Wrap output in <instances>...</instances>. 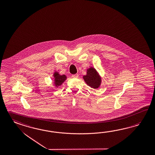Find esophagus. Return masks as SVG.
I'll return each instance as SVG.
<instances>
[{
	"label": "esophagus",
	"instance_id": "esophagus-1",
	"mask_svg": "<svg viewBox=\"0 0 155 155\" xmlns=\"http://www.w3.org/2000/svg\"><path fill=\"white\" fill-rule=\"evenodd\" d=\"M78 76H79L78 74H74V75H72V77L74 78H78Z\"/></svg>",
	"mask_w": 155,
	"mask_h": 155
}]
</instances>
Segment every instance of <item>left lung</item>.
<instances>
[{"mask_svg":"<svg viewBox=\"0 0 155 155\" xmlns=\"http://www.w3.org/2000/svg\"><path fill=\"white\" fill-rule=\"evenodd\" d=\"M83 79L88 86L95 89L98 88L102 83L101 76L93 67L87 69V74L83 76Z\"/></svg>","mask_w":155,"mask_h":155,"instance_id":"8db88e82","label":"left lung"}]
</instances>
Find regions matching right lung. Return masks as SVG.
Wrapping results in <instances>:
<instances>
[{
  "label": "right lung",
  "instance_id": "1",
  "mask_svg": "<svg viewBox=\"0 0 155 155\" xmlns=\"http://www.w3.org/2000/svg\"><path fill=\"white\" fill-rule=\"evenodd\" d=\"M53 85L54 87L57 88L60 87L62 84L64 83V81L67 79V76L65 75H60L59 72L55 71L54 72L53 75Z\"/></svg>",
  "mask_w": 155,
  "mask_h": 155
}]
</instances>
